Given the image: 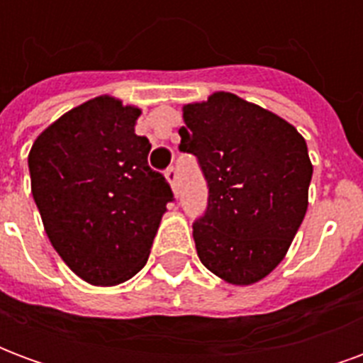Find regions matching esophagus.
I'll use <instances>...</instances> for the list:
<instances>
[{
	"label": "esophagus",
	"instance_id": "1",
	"mask_svg": "<svg viewBox=\"0 0 363 363\" xmlns=\"http://www.w3.org/2000/svg\"><path fill=\"white\" fill-rule=\"evenodd\" d=\"M167 181H169V184H171V189H173V192L177 194L179 192V171L174 169V167H171V169H167Z\"/></svg>",
	"mask_w": 363,
	"mask_h": 363
}]
</instances>
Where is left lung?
<instances>
[{"label": "left lung", "mask_w": 363, "mask_h": 363, "mask_svg": "<svg viewBox=\"0 0 363 363\" xmlns=\"http://www.w3.org/2000/svg\"><path fill=\"white\" fill-rule=\"evenodd\" d=\"M182 118L179 147L196 155L210 189L192 225L198 257L228 284H257L284 260L307 212V143L278 114L225 91L184 104Z\"/></svg>", "instance_id": "left-lung-1"}]
</instances>
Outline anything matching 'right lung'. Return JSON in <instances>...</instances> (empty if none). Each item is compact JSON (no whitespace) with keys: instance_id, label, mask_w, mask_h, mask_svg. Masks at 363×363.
<instances>
[{"instance_id":"add662e5","label":"right lung","mask_w":363,"mask_h":363,"mask_svg":"<svg viewBox=\"0 0 363 363\" xmlns=\"http://www.w3.org/2000/svg\"><path fill=\"white\" fill-rule=\"evenodd\" d=\"M138 106L101 95L67 111L28 153L30 190L62 260L93 286L140 272L173 192L151 171Z\"/></svg>"}]
</instances>
